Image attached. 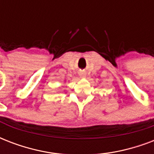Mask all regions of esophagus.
Here are the masks:
<instances>
[{
    "mask_svg": "<svg viewBox=\"0 0 154 154\" xmlns=\"http://www.w3.org/2000/svg\"><path fill=\"white\" fill-rule=\"evenodd\" d=\"M80 76H81V77H86V73L84 71H82V72H80Z\"/></svg>",
    "mask_w": 154,
    "mask_h": 154,
    "instance_id": "esophagus-1",
    "label": "esophagus"
}]
</instances>
